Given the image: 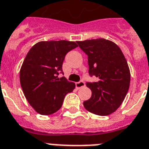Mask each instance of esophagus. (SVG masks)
<instances>
[{
	"label": "esophagus",
	"instance_id": "esophagus-1",
	"mask_svg": "<svg viewBox=\"0 0 149 149\" xmlns=\"http://www.w3.org/2000/svg\"><path fill=\"white\" fill-rule=\"evenodd\" d=\"M84 86H85V84H84V82L83 81V80L79 81V82L76 83V87H77V89H79V88L84 87Z\"/></svg>",
	"mask_w": 149,
	"mask_h": 149
}]
</instances>
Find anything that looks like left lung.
I'll return each instance as SVG.
<instances>
[{
  "mask_svg": "<svg viewBox=\"0 0 149 149\" xmlns=\"http://www.w3.org/2000/svg\"><path fill=\"white\" fill-rule=\"evenodd\" d=\"M77 43L88 56L90 76L97 78V82L86 84L92 94L84 102V106L95 115H110L121 105L129 90L127 62L117 44L109 40L98 38Z\"/></svg>",
  "mask_w": 149,
  "mask_h": 149,
  "instance_id": "1",
  "label": "left lung"
}]
</instances>
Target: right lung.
Wrapping results in <instances>:
<instances>
[{"instance_id":"1","label":"right lung","mask_w":149,"mask_h":149,"mask_svg":"<svg viewBox=\"0 0 149 149\" xmlns=\"http://www.w3.org/2000/svg\"><path fill=\"white\" fill-rule=\"evenodd\" d=\"M78 45L74 41H40L30 48L22 65L19 79L25 97L40 115H51L62 107L65 96L76 85L62 72L65 56Z\"/></svg>"}]
</instances>
